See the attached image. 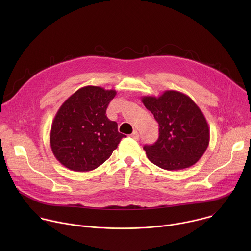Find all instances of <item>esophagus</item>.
Masks as SVG:
<instances>
[{
    "instance_id": "1",
    "label": "esophagus",
    "mask_w": 251,
    "mask_h": 251,
    "mask_svg": "<svg viewBox=\"0 0 251 251\" xmlns=\"http://www.w3.org/2000/svg\"><path fill=\"white\" fill-rule=\"evenodd\" d=\"M131 137H132L133 139H135V140H138V139H139V133H138V131H137V130H134L133 133L131 134Z\"/></svg>"
}]
</instances>
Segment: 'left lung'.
<instances>
[{
  "mask_svg": "<svg viewBox=\"0 0 251 251\" xmlns=\"http://www.w3.org/2000/svg\"><path fill=\"white\" fill-rule=\"evenodd\" d=\"M142 102L159 123V138L145 145L148 159L168 170H183L195 165L209 143V128L200 107L188 95L166 90L160 96H143Z\"/></svg>",
  "mask_w": 251,
  "mask_h": 251,
  "instance_id": "1",
  "label": "left lung"
}]
</instances>
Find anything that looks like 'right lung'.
Masks as SVG:
<instances>
[{
	"label": "right lung",
	"mask_w": 251,
	"mask_h": 251,
	"mask_svg": "<svg viewBox=\"0 0 251 251\" xmlns=\"http://www.w3.org/2000/svg\"><path fill=\"white\" fill-rule=\"evenodd\" d=\"M116 90L84 86L59 107L51 124L50 143L56 160L69 170L88 172L112 155L125 135L106 116Z\"/></svg>",
	"instance_id": "obj_1"
}]
</instances>
